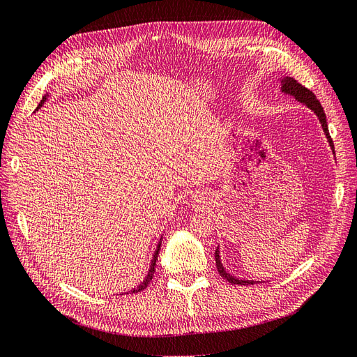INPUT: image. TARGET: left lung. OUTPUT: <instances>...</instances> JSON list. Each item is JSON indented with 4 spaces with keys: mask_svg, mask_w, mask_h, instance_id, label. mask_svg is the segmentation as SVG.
I'll return each mask as SVG.
<instances>
[{
    "mask_svg": "<svg viewBox=\"0 0 357 357\" xmlns=\"http://www.w3.org/2000/svg\"><path fill=\"white\" fill-rule=\"evenodd\" d=\"M282 83H283V86H282V91H283V92H286V93H289V95H294L299 102L305 104V105L308 107V109H311L312 112H314V113L317 114L319 121H320V123H321L323 131H325V134H326V137H328V142H329V144H331V147H332V150H333V143H332V138H331V135H329L328 122H326V114H325V112H323V107H321V104L319 102V100L316 98V95L312 93L310 89H307L305 86H302L299 82H296L294 77H284V79L282 80ZM214 256H215V266H218V271H219V274L226 280V282H229L231 284H244V286L255 284V282H252V280H238V278H235V277L229 275L228 273L225 271V268H223L222 264H220L219 248H215Z\"/></svg>",
    "mask_w": 357,
    "mask_h": 357,
    "instance_id": "obj_1",
    "label": "left lung"
}]
</instances>
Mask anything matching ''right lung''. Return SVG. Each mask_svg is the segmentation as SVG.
<instances>
[{
    "instance_id": "right-lung-1",
    "label": "right lung",
    "mask_w": 357,
    "mask_h": 357,
    "mask_svg": "<svg viewBox=\"0 0 357 357\" xmlns=\"http://www.w3.org/2000/svg\"><path fill=\"white\" fill-rule=\"evenodd\" d=\"M45 101H46V96H43V100L40 101V104H38V107L37 109H40V107L45 104ZM159 248H160V243H159V245H158V248H156V252H155V256H153V259H152V265H150V269H149V274H147V277L144 278V282L139 284L137 289H132L131 291H129V294H137V291H142V290H144L147 286H149V283L152 282V278H153V274H155V266H156V261H158V255H159Z\"/></svg>"
}]
</instances>
